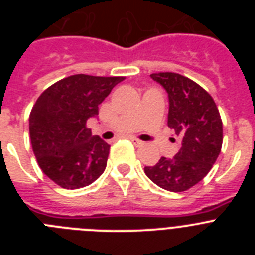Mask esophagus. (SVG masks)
I'll use <instances>...</instances> for the list:
<instances>
[{
    "label": "esophagus",
    "mask_w": 255,
    "mask_h": 255,
    "mask_svg": "<svg viewBox=\"0 0 255 255\" xmlns=\"http://www.w3.org/2000/svg\"><path fill=\"white\" fill-rule=\"evenodd\" d=\"M130 140H131L132 144H134V145H136V147H141V145H144V141L139 140V139H136V138H130Z\"/></svg>",
    "instance_id": "34e87169"
}]
</instances>
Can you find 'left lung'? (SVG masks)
Instances as JSON below:
<instances>
[{
  "label": "left lung",
  "mask_w": 255,
  "mask_h": 255,
  "mask_svg": "<svg viewBox=\"0 0 255 255\" xmlns=\"http://www.w3.org/2000/svg\"><path fill=\"white\" fill-rule=\"evenodd\" d=\"M168 94V128L180 140L172 158L161 157L144 172L155 185L180 193L206 176L222 147V121L215 101L197 83L176 73L152 74ZM175 141V139H173Z\"/></svg>",
  "instance_id": "obj_1"
}]
</instances>
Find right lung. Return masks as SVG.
Wrapping results in <instances>:
<instances>
[{"label": "right lung", "instance_id": "1", "mask_svg": "<svg viewBox=\"0 0 255 255\" xmlns=\"http://www.w3.org/2000/svg\"><path fill=\"white\" fill-rule=\"evenodd\" d=\"M123 76L78 74L47 88L29 116L33 152L44 175L64 189L91 185L107 166L110 145L87 121Z\"/></svg>", "mask_w": 255, "mask_h": 255}]
</instances>
